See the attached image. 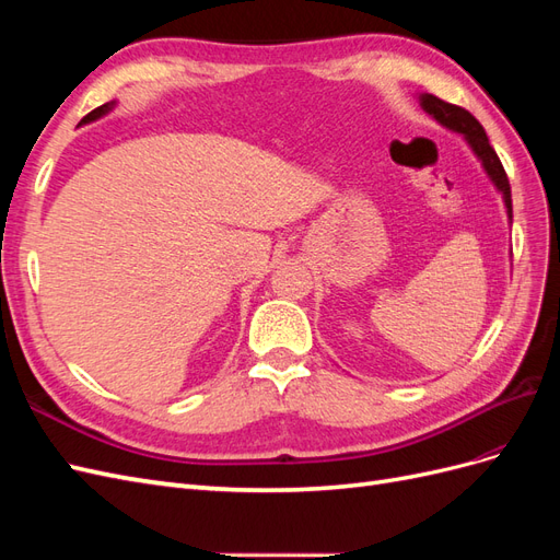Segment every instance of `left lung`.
<instances>
[{"instance_id":"left-lung-1","label":"left lung","mask_w":560,"mask_h":560,"mask_svg":"<svg viewBox=\"0 0 560 560\" xmlns=\"http://www.w3.org/2000/svg\"><path fill=\"white\" fill-rule=\"evenodd\" d=\"M420 105L422 109H425L428 114H432L439 124L455 130V132H463L467 142L471 144L474 154H477L486 167V173L490 175V179L495 182L498 189L502 191V198H504V206H506V214H510L512 219V189H510V179H506V173L504 167L495 154V149L490 147L488 138H486V130L483 126L474 118L467 109L457 107V105H451V103H444L442 97L436 95H430L425 93L420 97Z\"/></svg>"}]
</instances>
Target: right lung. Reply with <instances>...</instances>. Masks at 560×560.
Segmentation results:
<instances>
[{
    "instance_id": "right-lung-1",
    "label": "right lung",
    "mask_w": 560,
    "mask_h": 560,
    "mask_svg": "<svg viewBox=\"0 0 560 560\" xmlns=\"http://www.w3.org/2000/svg\"><path fill=\"white\" fill-rule=\"evenodd\" d=\"M109 107H112V105H103V107H97V109H93L91 114H86V116H83V121H81V124H89V121H93V118H97V116H103L105 112H109Z\"/></svg>"
}]
</instances>
